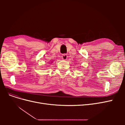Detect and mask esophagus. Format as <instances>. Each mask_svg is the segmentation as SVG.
<instances>
[{
  "label": "esophagus",
  "instance_id": "esophagus-1",
  "mask_svg": "<svg viewBox=\"0 0 125 125\" xmlns=\"http://www.w3.org/2000/svg\"><path fill=\"white\" fill-rule=\"evenodd\" d=\"M62 59L63 60H67V59L68 56H67V55L66 54H63V55H62Z\"/></svg>",
  "mask_w": 125,
  "mask_h": 125
}]
</instances>
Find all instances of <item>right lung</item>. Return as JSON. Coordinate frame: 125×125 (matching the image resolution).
<instances>
[{
	"instance_id": "right-lung-1",
	"label": "right lung",
	"mask_w": 125,
	"mask_h": 125,
	"mask_svg": "<svg viewBox=\"0 0 125 125\" xmlns=\"http://www.w3.org/2000/svg\"><path fill=\"white\" fill-rule=\"evenodd\" d=\"M52 62H50V63H52Z\"/></svg>"
}]
</instances>
